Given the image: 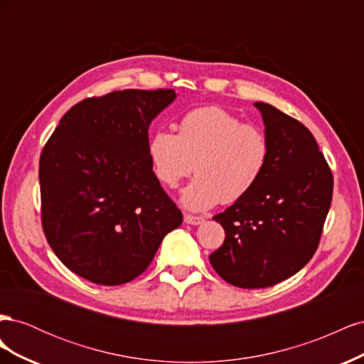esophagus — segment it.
<instances>
[{
    "label": "esophagus",
    "instance_id": "34e87169",
    "mask_svg": "<svg viewBox=\"0 0 364 364\" xmlns=\"http://www.w3.org/2000/svg\"><path fill=\"white\" fill-rule=\"evenodd\" d=\"M183 222L186 225H193V226H197V225H202L205 222L203 217H197V215H190V214H185L183 215Z\"/></svg>",
    "mask_w": 364,
    "mask_h": 364
}]
</instances>
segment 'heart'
<instances>
[{"label":"heart","instance_id":"obj_1","mask_svg":"<svg viewBox=\"0 0 364 364\" xmlns=\"http://www.w3.org/2000/svg\"><path fill=\"white\" fill-rule=\"evenodd\" d=\"M147 150L156 178L168 188L194 168L197 178L181 193L182 205L191 211L240 200L255 188L270 161L266 132L217 106L186 112L178 135L153 132Z\"/></svg>","mask_w":364,"mask_h":364}]
</instances>
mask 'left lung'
Masks as SVG:
<instances>
[{
  "label": "left lung",
  "instance_id": "1",
  "mask_svg": "<svg viewBox=\"0 0 364 364\" xmlns=\"http://www.w3.org/2000/svg\"><path fill=\"white\" fill-rule=\"evenodd\" d=\"M270 141V161L255 188L213 217L225 243L209 255L240 289H264L311 259L333 199V174L311 132L272 105L253 103Z\"/></svg>",
  "mask_w": 364,
  "mask_h": 364
}]
</instances>
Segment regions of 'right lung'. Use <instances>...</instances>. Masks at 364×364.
Wrapping results in <instances>:
<instances>
[{"mask_svg":"<svg viewBox=\"0 0 364 364\" xmlns=\"http://www.w3.org/2000/svg\"><path fill=\"white\" fill-rule=\"evenodd\" d=\"M178 94L124 90L86 98L42 150V226L71 272L100 285L135 279L182 213L153 173L149 129Z\"/></svg>","mask_w":364,"mask_h":364,"instance_id":"1","label":"right lung"}]
</instances>
